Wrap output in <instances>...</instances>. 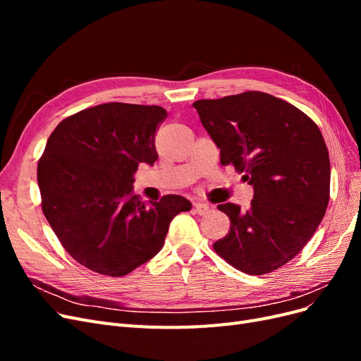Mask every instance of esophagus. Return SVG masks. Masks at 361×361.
<instances>
[{
  "label": "esophagus",
  "mask_w": 361,
  "mask_h": 361,
  "mask_svg": "<svg viewBox=\"0 0 361 361\" xmlns=\"http://www.w3.org/2000/svg\"><path fill=\"white\" fill-rule=\"evenodd\" d=\"M194 209H195V212H197L199 215H204V214H207L209 212V204H206V203H203V202H195L194 203Z\"/></svg>",
  "instance_id": "1"
}]
</instances>
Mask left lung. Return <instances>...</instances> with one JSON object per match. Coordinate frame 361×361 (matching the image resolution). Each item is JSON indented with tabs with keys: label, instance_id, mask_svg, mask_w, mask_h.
Instances as JSON below:
<instances>
[{
	"label": "left lung",
	"instance_id": "1",
	"mask_svg": "<svg viewBox=\"0 0 361 361\" xmlns=\"http://www.w3.org/2000/svg\"><path fill=\"white\" fill-rule=\"evenodd\" d=\"M192 106L223 166L233 164L255 190L248 211L218 204L231 231L214 250L253 276L288 264L309 243L330 200V157L319 128L297 106L262 92Z\"/></svg>",
	"mask_w": 361,
	"mask_h": 361
}]
</instances>
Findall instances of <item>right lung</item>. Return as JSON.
I'll return each mask as SVG.
<instances>
[{"label":"right lung","instance_id":"right-lung-1","mask_svg":"<svg viewBox=\"0 0 361 361\" xmlns=\"http://www.w3.org/2000/svg\"><path fill=\"white\" fill-rule=\"evenodd\" d=\"M158 105L110 102L57 125L37 166L42 211L64 250L104 276H126L159 253L171 220L191 202L169 194L141 202L133 192L140 164L158 159Z\"/></svg>","mask_w":361,"mask_h":361}]
</instances>
